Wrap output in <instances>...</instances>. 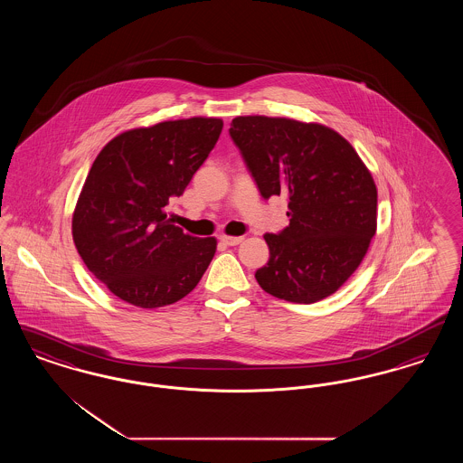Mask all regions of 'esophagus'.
I'll use <instances>...</instances> for the list:
<instances>
[{"instance_id":"esophagus-1","label":"esophagus","mask_w":463,"mask_h":463,"mask_svg":"<svg viewBox=\"0 0 463 463\" xmlns=\"http://www.w3.org/2000/svg\"><path fill=\"white\" fill-rule=\"evenodd\" d=\"M242 236H221V241L223 244H227V246H236V244H240L242 242Z\"/></svg>"}]
</instances>
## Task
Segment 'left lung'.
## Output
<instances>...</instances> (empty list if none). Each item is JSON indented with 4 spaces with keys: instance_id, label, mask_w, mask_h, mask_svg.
<instances>
[{
    "instance_id": "8db88e82",
    "label": "left lung",
    "mask_w": 463,
    "mask_h": 463,
    "mask_svg": "<svg viewBox=\"0 0 463 463\" xmlns=\"http://www.w3.org/2000/svg\"><path fill=\"white\" fill-rule=\"evenodd\" d=\"M229 133L265 199L288 196L289 225L265 234L264 291L314 304L363 262L376 231V185L353 146L319 123L238 116Z\"/></svg>"
}]
</instances>
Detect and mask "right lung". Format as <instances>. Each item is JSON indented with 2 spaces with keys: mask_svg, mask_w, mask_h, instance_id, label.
I'll use <instances>...</instances> for the list:
<instances>
[{
  "mask_svg": "<svg viewBox=\"0 0 463 463\" xmlns=\"http://www.w3.org/2000/svg\"><path fill=\"white\" fill-rule=\"evenodd\" d=\"M223 121L189 118L119 133L95 157L72 213V240L90 272L135 307L175 304L212 262L217 240L166 217L215 147Z\"/></svg>",
  "mask_w": 463,
  "mask_h": 463,
  "instance_id": "right-lung-1",
  "label": "right lung"
}]
</instances>
